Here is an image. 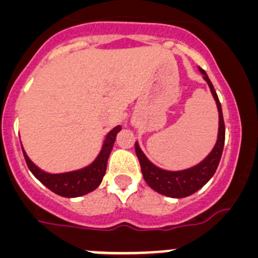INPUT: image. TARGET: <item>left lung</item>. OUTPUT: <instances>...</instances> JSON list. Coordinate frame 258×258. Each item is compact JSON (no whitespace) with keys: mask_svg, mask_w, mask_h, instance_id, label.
I'll return each instance as SVG.
<instances>
[{"mask_svg":"<svg viewBox=\"0 0 258 258\" xmlns=\"http://www.w3.org/2000/svg\"><path fill=\"white\" fill-rule=\"evenodd\" d=\"M199 71L203 75V79L206 80V83L208 84L209 89H211V93L218 109L217 141H216V145L213 146L212 151L200 163L190 166L187 169L166 170L163 168H159L152 161H150L149 157L146 156L145 152L141 150L140 143L136 142V154L138 160H140L141 170H142L146 183L156 192L165 195L168 198H174V199L190 197L198 190H200L213 177L218 164H220L223 145H225V122H223L222 107H221L220 99H218L217 93L214 90L206 71H203L202 68H199Z\"/></svg>","mask_w":258,"mask_h":258,"instance_id":"1","label":"left lung"}]
</instances>
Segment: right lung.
<instances>
[{"instance_id": "1", "label": "right lung", "mask_w": 258, "mask_h": 258, "mask_svg": "<svg viewBox=\"0 0 258 258\" xmlns=\"http://www.w3.org/2000/svg\"><path fill=\"white\" fill-rule=\"evenodd\" d=\"M120 131H121L120 125L113 127L112 131H109L107 133L106 138H104L101 151L95 157V160L92 164H89V165L77 170L63 173L45 172L29 159L27 152L22 147L23 155H24L26 163L32 174L35 175L41 183L46 186L52 192L64 198L83 197V195L94 191L101 184L102 179L106 174L107 160H108L109 154L112 151L116 136Z\"/></svg>"}]
</instances>
